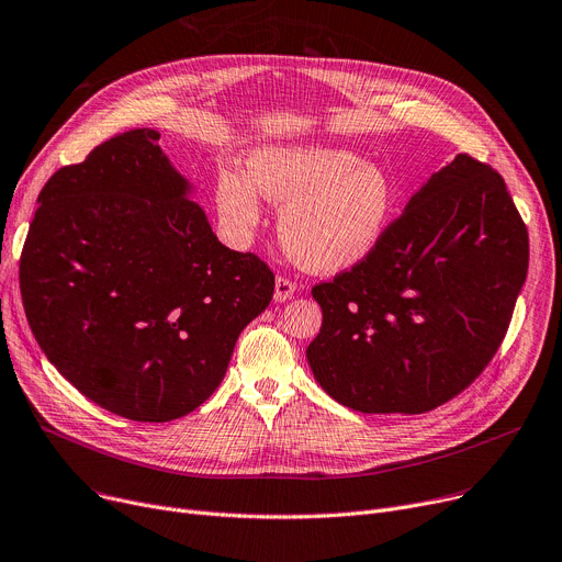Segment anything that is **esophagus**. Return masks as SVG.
<instances>
[{"instance_id": "1", "label": "esophagus", "mask_w": 562, "mask_h": 562, "mask_svg": "<svg viewBox=\"0 0 562 562\" xmlns=\"http://www.w3.org/2000/svg\"><path fill=\"white\" fill-rule=\"evenodd\" d=\"M293 293H296V282L289 280L286 276H278L276 278V301L282 303V301H289Z\"/></svg>"}]
</instances>
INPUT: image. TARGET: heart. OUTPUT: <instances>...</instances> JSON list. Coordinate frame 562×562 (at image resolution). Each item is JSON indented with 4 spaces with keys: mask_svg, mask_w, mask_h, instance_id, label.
<instances>
[{
    "mask_svg": "<svg viewBox=\"0 0 562 562\" xmlns=\"http://www.w3.org/2000/svg\"><path fill=\"white\" fill-rule=\"evenodd\" d=\"M257 191L282 206L280 239L301 266L337 273L367 259L385 236L396 187L390 172L335 145L263 147L248 175L221 168L216 206L225 227L248 236L259 223Z\"/></svg>",
    "mask_w": 562,
    "mask_h": 562,
    "instance_id": "1",
    "label": "heart"
}]
</instances>
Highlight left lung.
I'll return each instance as SVG.
<instances>
[{"mask_svg":"<svg viewBox=\"0 0 562 562\" xmlns=\"http://www.w3.org/2000/svg\"><path fill=\"white\" fill-rule=\"evenodd\" d=\"M528 271V229L490 164L458 155L375 250L312 286L318 385L378 415H422L474 382L504 341Z\"/></svg>","mask_w":562,"mask_h":562,"instance_id":"obj_1","label":"left lung"}]
</instances>
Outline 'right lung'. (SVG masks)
<instances>
[{
    "mask_svg": "<svg viewBox=\"0 0 562 562\" xmlns=\"http://www.w3.org/2000/svg\"><path fill=\"white\" fill-rule=\"evenodd\" d=\"M187 191L159 132L115 134L49 177L20 255L47 360L132 422H172L210 398L273 299L269 263L225 248Z\"/></svg>",
    "mask_w": 562,
    "mask_h": 562,
    "instance_id": "add662e5",
    "label": "right lung"
}]
</instances>
